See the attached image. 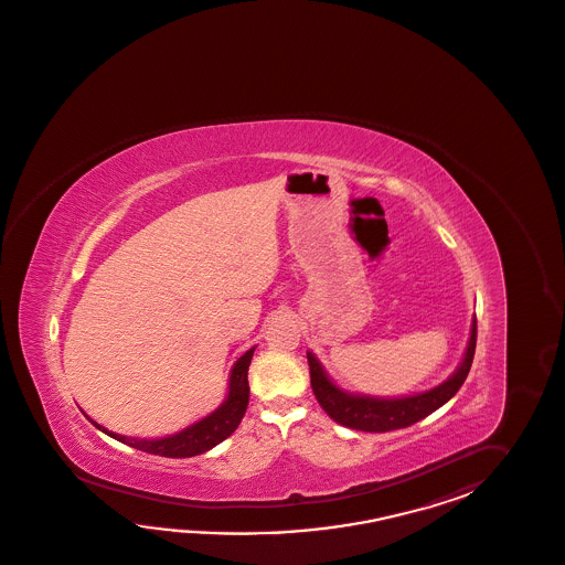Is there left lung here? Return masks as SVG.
Returning a JSON list of instances; mask_svg holds the SVG:
<instances>
[{
	"instance_id": "1",
	"label": "left lung",
	"mask_w": 565,
	"mask_h": 565,
	"mask_svg": "<svg viewBox=\"0 0 565 565\" xmlns=\"http://www.w3.org/2000/svg\"><path fill=\"white\" fill-rule=\"evenodd\" d=\"M476 341H478V320L473 318L468 353H466L463 363L445 384L437 385L435 390H428L425 394L396 399L349 396L332 384L312 353H308L310 385H312V392L317 396L318 404L322 406V411L329 414L334 423H339L343 427L365 430V433H387V430H396V428L411 427L414 423L423 420L428 414L435 413L447 399L454 398L457 390L468 377L473 353H476Z\"/></svg>"
}]
</instances>
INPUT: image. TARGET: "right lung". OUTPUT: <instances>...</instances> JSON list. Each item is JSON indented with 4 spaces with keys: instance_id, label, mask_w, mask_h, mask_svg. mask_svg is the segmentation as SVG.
<instances>
[{
    "instance_id": "right-lung-1",
    "label": "right lung",
    "mask_w": 565,
    "mask_h": 565,
    "mask_svg": "<svg viewBox=\"0 0 565 565\" xmlns=\"http://www.w3.org/2000/svg\"><path fill=\"white\" fill-rule=\"evenodd\" d=\"M253 351H255V347L248 349L247 353L234 363L233 373H231V392L221 408L173 437L157 440L126 439L122 435H114L110 430L99 427L94 420L92 423L99 430H104L106 435L135 447L138 451H145V454L161 455V457H192V455L204 454L226 437H231L247 413V373Z\"/></svg>"
}]
</instances>
